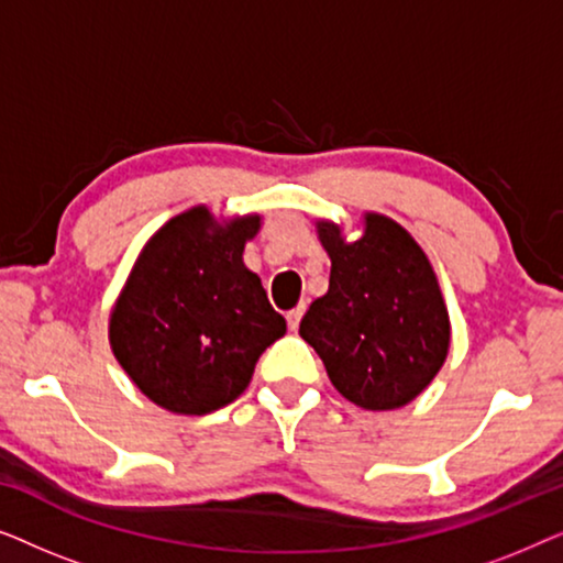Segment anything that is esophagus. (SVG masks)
Wrapping results in <instances>:
<instances>
[{"instance_id": "obj_1", "label": "esophagus", "mask_w": 563, "mask_h": 563, "mask_svg": "<svg viewBox=\"0 0 563 563\" xmlns=\"http://www.w3.org/2000/svg\"><path fill=\"white\" fill-rule=\"evenodd\" d=\"M302 314H305V305H299V307H295V310L287 312L289 330H297L299 328V320H302Z\"/></svg>"}]
</instances>
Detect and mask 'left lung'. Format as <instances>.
Masks as SVG:
<instances>
[{
  "mask_svg": "<svg viewBox=\"0 0 563 563\" xmlns=\"http://www.w3.org/2000/svg\"><path fill=\"white\" fill-rule=\"evenodd\" d=\"M330 284L299 322L333 387L364 410L412 402L441 372L451 322L435 272L415 238L395 220L366 212L364 233L349 243L320 220Z\"/></svg>",
  "mask_w": 563,
  "mask_h": 563,
  "instance_id": "obj_1",
  "label": "left lung"
}]
</instances>
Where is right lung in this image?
<instances>
[{
	"label": "right lung",
	"instance_id": "add662e5",
	"mask_svg": "<svg viewBox=\"0 0 563 563\" xmlns=\"http://www.w3.org/2000/svg\"><path fill=\"white\" fill-rule=\"evenodd\" d=\"M258 214L218 222L176 214L145 243L110 314L114 358L135 387L176 415H207L243 395L261 353L287 333L243 264Z\"/></svg>",
	"mask_w": 563,
	"mask_h": 563
}]
</instances>
